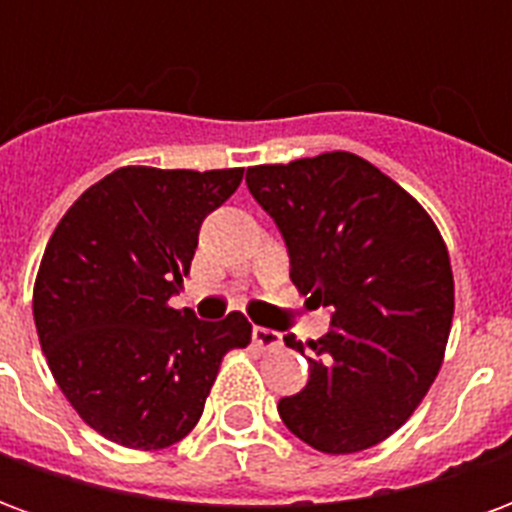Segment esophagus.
<instances>
[{
	"label": "esophagus",
	"mask_w": 512,
	"mask_h": 512,
	"mask_svg": "<svg viewBox=\"0 0 512 512\" xmlns=\"http://www.w3.org/2000/svg\"><path fill=\"white\" fill-rule=\"evenodd\" d=\"M252 340H255V345H260V348H277V345L282 343L279 332L266 329V326H255V329H252Z\"/></svg>",
	"instance_id": "obj_1"
}]
</instances>
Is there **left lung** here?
I'll return each mask as SVG.
<instances>
[{
  "label": "left lung",
  "instance_id": "1",
  "mask_svg": "<svg viewBox=\"0 0 512 512\" xmlns=\"http://www.w3.org/2000/svg\"><path fill=\"white\" fill-rule=\"evenodd\" d=\"M246 186L288 244L293 285L332 310V329L307 343L310 381L279 400V417L315 450H370L439 376L455 310L447 244L428 211L356 153L249 167ZM285 345L304 354L293 334Z\"/></svg>",
  "mask_w": 512,
  "mask_h": 512
}]
</instances>
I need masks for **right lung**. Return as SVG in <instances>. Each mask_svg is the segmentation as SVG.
I'll list each match as a JSON object with an SVG mask.
<instances>
[{
	"instance_id": "obj_1",
	"label": "right lung",
	"mask_w": 512,
	"mask_h": 512,
	"mask_svg": "<svg viewBox=\"0 0 512 512\" xmlns=\"http://www.w3.org/2000/svg\"><path fill=\"white\" fill-rule=\"evenodd\" d=\"M244 178L233 169L120 167L51 233L32 312L49 370L104 439L164 450L200 422L227 351L252 343L241 312L205 323L169 307L202 219Z\"/></svg>"
}]
</instances>
